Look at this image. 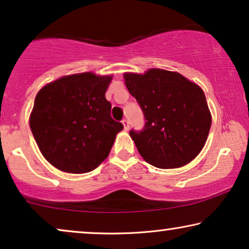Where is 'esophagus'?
Returning <instances> with one entry per match:
<instances>
[{
  "label": "esophagus",
  "mask_w": 249,
  "mask_h": 249,
  "mask_svg": "<svg viewBox=\"0 0 249 249\" xmlns=\"http://www.w3.org/2000/svg\"><path fill=\"white\" fill-rule=\"evenodd\" d=\"M122 124H124V130H128V129H129V121H128V119H124V120H122Z\"/></svg>",
  "instance_id": "34e87169"
}]
</instances>
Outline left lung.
Returning <instances> with one entry per match:
<instances>
[{
  "label": "left lung",
  "mask_w": 249,
  "mask_h": 249,
  "mask_svg": "<svg viewBox=\"0 0 249 249\" xmlns=\"http://www.w3.org/2000/svg\"><path fill=\"white\" fill-rule=\"evenodd\" d=\"M124 83L145 118L142 129L129 131L142 158L160 169L179 168L195 159L212 122L202 88L161 69L124 73Z\"/></svg>",
  "instance_id": "obj_1"
}]
</instances>
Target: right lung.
Returning <instances> with one entry per match:
<instances>
[{"label":"right lung","mask_w":249,"mask_h":249,"mask_svg":"<svg viewBox=\"0 0 249 249\" xmlns=\"http://www.w3.org/2000/svg\"><path fill=\"white\" fill-rule=\"evenodd\" d=\"M112 77L85 72L44 86L36 95L30 129L47 161L70 173L89 172L107 158L124 124L111 117L105 91Z\"/></svg>","instance_id":"1"}]
</instances>
